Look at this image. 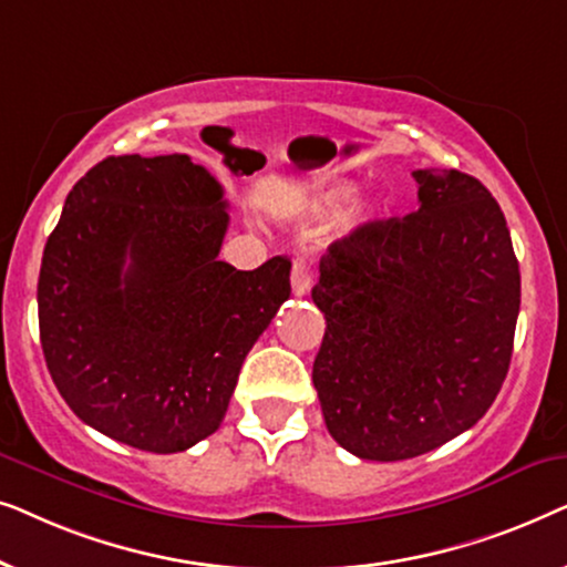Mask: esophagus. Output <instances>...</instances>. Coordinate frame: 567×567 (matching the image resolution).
<instances>
[{
    "label": "esophagus",
    "instance_id": "obj_1",
    "mask_svg": "<svg viewBox=\"0 0 567 567\" xmlns=\"http://www.w3.org/2000/svg\"><path fill=\"white\" fill-rule=\"evenodd\" d=\"M291 289L297 297H305L312 289V266L307 260H297L291 268Z\"/></svg>",
    "mask_w": 567,
    "mask_h": 567
}]
</instances>
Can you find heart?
<instances>
[{
  "label": "heart",
  "instance_id": "b5f03b06",
  "mask_svg": "<svg viewBox=\"0 0 567 567\" xmlns=\"http://www.w3.org/2000/svg\"><path fill=\"white\" fill-rule=\"evenodd\" d=\"M355 183L351 181H332L328 185H322L320 190H317V198H315V206L320 208V212H338V208H343L351 204L355 198Z\"/></svg>",
  "mask_w": 567,
  "mask_h": 567
}]
</instances>
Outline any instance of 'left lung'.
Returning a JSON list of instances; mask_svg holds the SVG:
<instances>
[{
    "label": "left lung",
    "mask_w": 567,
    "mask_h": 567,
    "mask_svg": "<svg viewBox=\"0 0 567 567\" xmlns=\"http://www.w3.org/2000/svg\"><path fill=\"white\" fill-rule=\"evenodd\" d=\"M417 212L330 245L312 289L324 425L371 462L413 460L472 429L514 353L522 276L498 200L460 169H415Z\"/></svg>",
    "instance_id": "8db88e82"
}]
</instances>
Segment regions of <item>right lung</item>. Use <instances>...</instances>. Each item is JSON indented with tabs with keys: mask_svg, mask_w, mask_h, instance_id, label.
I'll list each match as a JSON object with an SVG mask.
<instances>
[{
	"mask_svg": "<svg viewBox=\"0 0 567 567\" xmlns=\"http://www.w3.org/2000/svg\"><path fill=\"white\" fill-rule=\"evenodd\" d=\"M221 185L188 154L107 157L69 190L43 250L38 324L53 384L92 429L185 452L219 429L291 260H219Z\"/></svg>",
	"mask_w": 567,
	"mask_h": 567,
	"instance_id": "obj_1",
	"label": "right lung"
}]
</instances>
